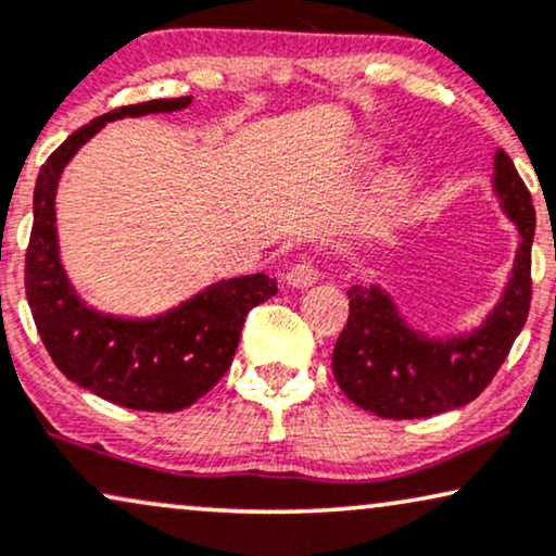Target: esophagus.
Segmentation results:
<instances>
[{
	"instance_id": "obj_1",
	"label": "esophagus",
	"mask_w": 556,
	"mask_h": 556,
	"mask_svg": "<svg viewBox=\"0 0 556 556\" xmlns=\"http://www.w3.org/2000/svg\"><path fill=\"white\" fill-rule=\"evenodd\" d=\"M315 279H318V266H315L313 258H302L287 271V282L292 287H311Z\"/></svg>"
}]
</instances>
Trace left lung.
<instances>
[{
  "label": "left lung",
  "mask_w": 556,
  "mask_h": 556,
  "mask_svg": "<svg viewBox=\"0 0 556 556\" xmlns=\"http://www.w3.org/2000/svg\"><path fill=\"white\" fill-rule=\"evenodd\" d=\"M495 189L518 233L516 269L490 320L465 339L426 341L397 318L377 287H351L349 320L333 349V377L351 403L379 418H428L480 397L508 359L531 307L536 213L510 156L497 151Z\"/></svg>",
  "instance_id": "obj_1"
}]
</instances>
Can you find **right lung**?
<instances>
[{
    "mask_svg": "<svg viewBox=\"0 0 556 556\" xmlns=\"http://www.w3.org/2000/svg\"><path fill=\"white\" fill-rule=\"evenodd\" d=\"M189 102L192 97L151 100L94 117L46 159L35 181L25 294L40 339L61 375L132 410L177 413L215 388L233 362L245 315L277 294L274 279L251 274L207 287L161 318L123 320L84 305L63 274L53 205L55 187L68 159L104 123L125 115L174 112Z\"/></svg>",
    "mask_w": 556,
    "mask_h": 556,
    "instance_id": "right-lung-1",
    "label": "right lung"
}]
</instances>
